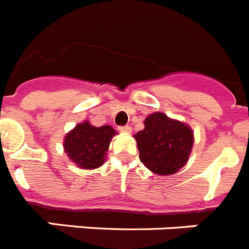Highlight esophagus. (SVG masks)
<instances>
[{
  "label": "esophagus",
  "instance_id": "obj_1",
  "mask_svg": "<svg viewBox=\"0 0 249 249\" xmlns=\"http://www.w3.org/2000/svg\"><path fill=\"white\" fill-rule=\"evenodd\" d=\"M119 130H120L121 133H126V134L131 133V128L129 126V125H125V126H120V128H119Z\"/></svg>",
  "mask_w": 249,
  "mask_h": 249
}]
</instances>
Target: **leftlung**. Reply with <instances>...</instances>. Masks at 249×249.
Here are the masks:
<instances>
[{
  "instance_id": "left-lung-1",
  "label": "left lung",
  "mask_w": 249,
  "mask_h": 249,
  "mask_svg": "<svg viewBox=\"0 0 249 249\" xmlns=\"http://www.w3.org/2000/svg\"><path fill=\"white\" fill-rule=\"evenodd\" d=\"M144 129L134 134L139 158L156 175L168 176L182 168L194 147V131L183 121L153 112L143 121Z\"/></svg>"
}]
</instances>
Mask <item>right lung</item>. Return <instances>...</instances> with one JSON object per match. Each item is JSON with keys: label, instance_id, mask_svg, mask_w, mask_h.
<instances>
[{"label": "right lung", "instance_id": "add662e5", "mask_svg": "<svg viewBox=\"0 0 249 249\" xmlns=\"http://www.w3.org/2000/svg\"><path fill=\"white\" fill-rule=\"evenodd\" d=\"M116 134L110 125L95 126L85 120L66 134L64 152L78 168L95 170L105 163L110 142Z\"/></svg>", "mask_w": 249, "mask_h": 249}]
</instances>
